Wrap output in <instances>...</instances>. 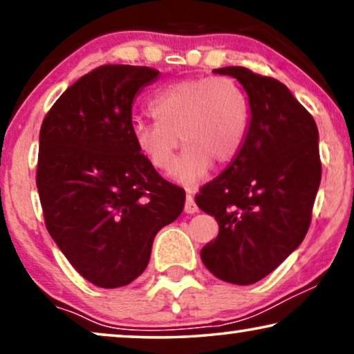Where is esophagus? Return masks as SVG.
<instances>
[{
  "label": "esophagus",
  "mask_w": 354,
  "mask_h": 354,
  "mask_svg": "<svg viewBox=\"0 0 354 354\" xmlns=\"http://www.w3.org/2000/svg\"><path fill=\"white\" fill-rule=\"evenodd\" d=\"M185 212L187 214H195V212H198L195 198H193L190 193H187V198H185Z\"/></svg>",
  "instance_id": "1"
}]
</instances>
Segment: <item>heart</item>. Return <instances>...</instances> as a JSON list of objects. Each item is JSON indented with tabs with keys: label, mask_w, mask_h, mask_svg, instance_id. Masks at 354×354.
I'll list each match as a JSON object with an SVG mask.
<instances>
[{
	"label": "heart",
	"mask_w": 354,
	"mask_h": 354,
	"mask_svg": "<svg viewBox=\"0 0 354 354\" xmlns=\"http://www.w3.org/2000/svg\"><path fill=\"white\" fill-rule=\"evenodd\" d=\"M149 109L154 120L133 119V142L154 169L171 172L180 136L185 151L174 174L183 185L200 182L209 162L219 167L234 161L248 132V98L230 77L174 82L154 96Z\"/></svg>",
	"instance_id": "1"
}]
</instances>
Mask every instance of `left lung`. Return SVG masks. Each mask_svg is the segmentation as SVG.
Returning <instances> with one entry per match:
<instances>
[{
    "label": "left lung",
    "instance_id": "1",
    "mask_svg": "<svg viewBox=\"0 0 354 354\" xmlns=\"http://www.w3.org/2000/svg\"><path fill=\"white\" fill-rule=\"evenodd\" d=\"M214 72L243 85L251 120L240 153L195 196L219 224L201 259L217 279L250 285L279 268L308 234L322 174L319 132L282 82L240 66Z\"/></svg>",
    "mask_w": 354,
    "mask_h": 354
}]
</instances>
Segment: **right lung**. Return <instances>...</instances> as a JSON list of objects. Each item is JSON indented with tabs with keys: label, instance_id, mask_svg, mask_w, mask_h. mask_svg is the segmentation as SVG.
<instances>
[{
	"label": "right lung",
	"instance_id": "right-lung-1",
	"mask_svg": "<svg viewBox=\"0 0 354 354\" xmlns=\"http://www.w3.org/2000/svg\"><path fill=\"white\" fill-rule=\"evenodd\" d=\"M158 75L147 66L96 67L41 124L37 188L45 225L77 272L101 288L133 282L154 236L185 205V190L164 180L132 137L135 95Z\"/></svg>",
	"mask_w": 354,
	"mask_h": 354
}]
</instances>
